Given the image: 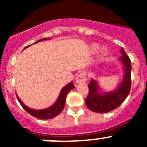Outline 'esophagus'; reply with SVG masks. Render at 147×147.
Returning <instances> with one entry per match:
<instances>
[{
	"label": "esophagus",
	"mask_w": 147,
	"mask_h": 147,
	"mask_svg": "<svg viewBox=\"0 0 147 147\" xmlns=\"http://www.w3.org/2000/svg\"><path fill=\"white\" fill-rule=\"evenodd\" d=\"M87 80V76L85 73H81L79 75L76 76V79H75V82H76V84H80V83H82L84 82H85Z\"/></svg>",
	"instance_id": "esophagus-1"
}]
</instances>
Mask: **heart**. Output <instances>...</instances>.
<instances>
[{
	"label": "heart",
	"instance_id": "obj_1",
	"mask_svg": "<svg viewBox=\"0 0 147 147\" xmlns=\"http://www.w3.org/2000/svg\"><path fill=\"white\" fill-rule=\"evenodd\" d=\"M98 49V46L97 44H92V45H90V49H91V51H96ZM105 54H106V53H105V51L102 50V51H101V54H100L101 57H103L105 55Z\"/></svg>",
	"mask_w": 147,
	"mask_h": 147
}]
</instances>
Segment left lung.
<instances>
[{
	"label": "left lung",
	"instance_id": "obj_1",
	"mask_svg": "<svg viewBox=\"0 0 147 147\" xmlns=\"http://www.w3.org/2000/svg\"><path fill=\"white\" fill-rule=\"evenodd\" d=\"M121 56L119 61L124 67V78L118 88L113 91L103 92L95 80L92 79L90 84L89 93L85 102L90 110L99 113H108L119 107L129 94L131 88V61L125 51L121 48Z\"/></svg>",
	"mask_w": 147,
	"mask_h": 147
}]
</instances>
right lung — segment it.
<instances>
[{
	"mask_svg": "<svg viewBox=\"0 0 147 147\" xmlns=\"http://www.w3.org/2000/svg\"><path fill=\"white\" fill-rule=\"evenodd\" d=\"M50 38H44L41 39V40H39L38 41H37L34 43H37V42H40V41H42V40H49ZM29 45L26 46V47L24 48V49L28 48ZM75 88V86L73 84V82L68 83L67 85H65V87L62 88V89L61 90L60 93H59V96H58L57 99L55 103L51 106V107H48V108L42 109V110H34V109L30 108V107H27L26 105H25L23 104V102H22L20 98L18 97V96L17 95V98H18V101L20 102V104L21 105L22 107L24 108V110L28 112L30 115H32V116L35 118H37V119H42V120H46V119H53L55 116L59 115L61 112L62 111V110L64 109L65 105V100H66V96H67V93L71 91V90L74 89Z\"/></svg>",
	"mask_w": 147,
	"mask_h": 147,
	"instance_id": "1",
	"label": "right lung"
}]
</instances>
